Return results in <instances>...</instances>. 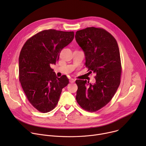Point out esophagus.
<instances>
[{"label":"esophagus","instance_id":"1","mask_svg":"<svg viewBox=\"0 0 146 146\" xmlns=\"http://www.w3.org/2000/svg\"><path fill=\"white\" fill-rule=\"evenodd\" d=\"M69 81H70V82H71V83H73V82H75V79H74V78H70Z\"/></svg>","mask_w":146,"mask_h":146}]
</instances>
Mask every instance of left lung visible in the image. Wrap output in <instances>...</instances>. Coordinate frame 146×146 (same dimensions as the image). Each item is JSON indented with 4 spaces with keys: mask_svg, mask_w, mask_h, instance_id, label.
Listing matches in <instances>:
<instances>
[{
    "mask_svg": "<svg viewBox=\"0 0 146 146\" xmlns=\"http://www.w3.org/2000/svg\"><path fill=\"white\" fill-rule=\"evenodd\" d=\"M75 38L84 52L86 66L96 74L93 84L87 80L76 81V99L83 109L96 111L111 100L119 86L121 64L118 46L115 38L102 28L78 31Z\"/></svg>",
    "mask_w": 146,
    "mask_h": 146,
    "instance_id": "1",
    "label": "left lung"
}]
</instances>
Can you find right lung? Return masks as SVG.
Here are the masks:
<instances>
[{
  "label": "right lung",
  "instance_id": "add662e5",
  "mask_svg": "<svg viewBox=\"0 0 146 146\" xmlns=\"http://www.w3.org/2000/svg\"><path fill=\"white\" fill-rule=\"evenodd\" d=\"M73 32L54 29L38 32L28 39L19 56V79L27 98L37 110L47 113L56 106L62 89L69 84L66 76L59 78L51 64L74 38Z\"/></svg>",
  "mask_w": 146,
  "mask_h": 146
}]
</instances>
